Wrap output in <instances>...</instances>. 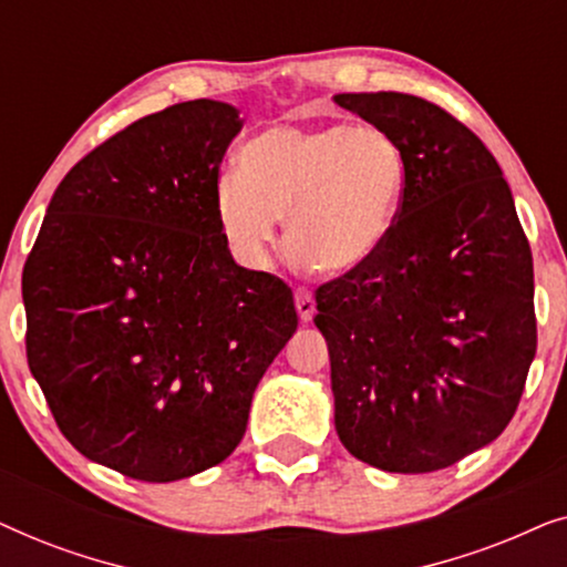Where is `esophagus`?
I'll return each mask as SVG.
<instances>
[{"label":"esophagus","instance_id":"esophagus-1","mask_svg":"<svg viewBox=\"0 0 567 567\" xmlns=\"http://www.w3.org/2000/svg\"><path fill=\"white\" fill-rule=\"evenodd\" d=\"M293 305H297V312H299V317L305 322H309L315 317V297H312V291L309 289H297V293H293Z\"/></svg>","mask_w":567,"mask_h":567}]
</instances>
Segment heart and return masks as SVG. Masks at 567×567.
Returning <instances> with one entry per match:
<instances>
[{"label": "heart", "instance_id": "1", "mask_svg": "<svg viewBox=\"0 0 567 567\" xmlns=\"http://www.w3.org/2000/svg\"><path fill=\"white\" fill-rule=\"evenodd\" d=\"M405 157L371 123L274 126L243 146L237 173L214 188V214L231 252L266 266L278 216L301 260L346 274L374 258L398 219Z\"/></svg>", "mask_w": 567, "mask_h": 567}]
</instances>
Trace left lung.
Masks as SVG:
<instances>
[{
    "label": "left lung",
    "instance_id": "left-lung-1",
    "mask_svg": "<svg viewBox=\"0 0 567 567\" xmlns=\"http://www.w3.org/2000/svg\"><path fill=\"white\" fill-rule=\"evenodd\" d=\"M336 103L405 157L374 258L317 289L336 431L384 472H433L498 439L537 353L529 239L498 162L444 107L402 92Z\"/></svg>",
    "mask_w": 567,
    "mask_h": 567
}]
</instances>
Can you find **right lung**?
<instances>
[{
	"instance_id": "obj_1",
	"label": "right lung",
	"mask_w": 567,
	"mask_h": 567,
	"mask_svg": "<svg viewBox=\"0 0 567 567\" xmlns=\"http://www.w3.org/2000/svg\"><path fill=\"white\" fill-rule=\"evenodd\" d=\"M237 107L188 100L95 146L22 268L28 367L76 452L144 483L227 460L297 332L291 289L231 258L214 214Z\"/></svg>"
}]
</instances>
